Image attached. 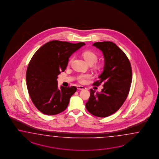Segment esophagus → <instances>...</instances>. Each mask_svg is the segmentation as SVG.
<instances>
[{
    "label": "esophagus",
    "instance_id": "obj_1",
    "mask_svg": "<svg viewBox=\"0 0 159 159\" xmlns=\"http://www.w3.org/2000/svg\"><path fill=\"white\" fill-rule=\"evenodd\" d=\"M77 90H86V88L85 87L82 86H77Z\"/></svg>",
    "mask_w": 159,
    "mask_h": 159
}]
</instances>
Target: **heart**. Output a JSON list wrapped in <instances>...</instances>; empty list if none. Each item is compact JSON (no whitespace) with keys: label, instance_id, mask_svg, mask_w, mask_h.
<instances>
[{"label":"heart","instance_id":"heart-1","mask_svg":"<svg viewBox=\"0 0 159 159\" xmlns=\"http://www.w3.org/2000/svg\"><path fill=\"white\" fill-rule=\"evenodd\" d=\"M82 56L84 57V60L86 61V62L88 64H94L97 60H98V56L94 52H91V51H86L84 52L82 54ZM73 58H72L70 61H69V64H70L72 60H73ZM91 76L89 74H86V75H80L78 76V81L81 83H85L87 79H89L90 78Z\"/></svg>","mask_w":159,"mask_h":159}]
</instances>
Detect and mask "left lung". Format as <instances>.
Returning a JSON list of instances; mask_svg holds the SVG:
<instances>
[{
  "mask_svg": "<svg viewBox=\"0 0 159 159\" xmlns=\"http://www.w3.org/2000/svg\"><path fill=\"white\" fill-rule=\"evenodd\" d=\"M93 46L102 52L105 61L103 71L93 85L102 83L103 88L96 93L90 89L86 107L92 115L105 117L115 113L125 102L131 84L132 69L127 57L115 43L106 41Z\"/></svg>",
  "mask_w": 159,
  "mask_h": 159,
  "instance_id": "1",
  "label": "left lung"
}]
</instances>
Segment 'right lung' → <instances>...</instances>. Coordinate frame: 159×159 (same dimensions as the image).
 <instances>
[{
    "label": "right lung",
    "instance_id": "add662e5",
    "mask_svg": "<svg viewBox=\"0 0 159 159\" xmlns=\"http://www.w3.org/2000/svg\"><path fill=\"white\" fill-rule=\"evenodd\" d=\"M83 42L69 43L52 40L40 47L31 58L26 73L30 99L39 111L54 115L65 111L75 86L58 87V75L68 65L69 58L83 46Z\"/></svg>",
    "mask_w": 159,
    "mask_h": 159
}]
</instances>
